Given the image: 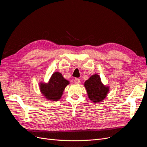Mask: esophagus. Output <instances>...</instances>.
<instances>
[{
	"instance_id": "34e87169",
	"label": "esophagus",
	"mask_w": 147,
	"mask_h": 147,
	"mask_svg": "<svg viewBox=\"0 0 147 147\" xmlns=\"http://www.w3.org/2000/svg\"><path fill=\"white\" fill-rule=\"evenodd\" d=\"M80 82H81V81H80V80L79 78H75V80H74V83H75V84H80Z\"/></svg>"
}]
</instances>
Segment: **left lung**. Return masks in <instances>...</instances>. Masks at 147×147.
I'll use <instances>...</instances> for the list:
<instances>
[{"label": "left lung", "mask_w": 147, "mask_h": 147, "mask_svg": "<svg viewBox=\"0 0 147 147\" xmlns=\"http://www.w3.org/2000/svg\"><path fill=\"white\" fill-rule=\"evenodd\" d=\"M89 99L94 103L102 102L105 99L109 92V86H106L102 83L99 75H92L84 82Z\"/></svg>", "instance_id": "8db88e82"}]
</instances>
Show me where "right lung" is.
I'll use <instances>...</instances> for the list:
<instances>
[{"label": "right lung", "mask_w": 147, "mask_h": 147, "mask_svg": "<svg viewBox=\"0 0 147 147\" xmlns=\"http://www.w3.org/2000/svg\"><path fill=\"white\" fill-rule=\"evenodd\" d=\"M69 83L60 72H56L52 74L48 83H40L39 88L46 99L57 101L61 98L65 88Z\"/></svg>", "instance_id": "obj_1"}]
</instances>
